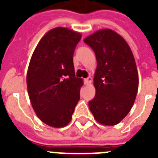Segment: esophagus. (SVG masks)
<instances>
[{
  "label": "esophagus",
  "instance_id": "34e87169",
  "mask_svg": "<svg viewBox=\"0 0 158 158\" xmlns=\"http://www.w3.org/2000/svg\"><path fill=\"white\" fill-rule=\"evenodd\" d=\"M92 82V77H88L87 79H84V84H90Z\"/></svg>",
  "mask_w": 158,
  "mask_h": 158
}]
</instances>
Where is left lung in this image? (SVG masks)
Returning <instances> with one entry per match:
<instances>
[{"mask_svg": "<svg viewBox=\"0 0 158 158\" xmlns=\"http://www.w3.org/2000/svg\"><path fill=\"white\" fill-rule=\"evenodd\" d=\"M96 55L94 85L96 95L89 101L95 120L103 125H117L132 108L139 88L135 57L126 41L105 28L84 38Z\"/></svg>", "mask_w": 158, "mask_h": 158, "instance_id": "1", "label": "left lung"}]
</instances>
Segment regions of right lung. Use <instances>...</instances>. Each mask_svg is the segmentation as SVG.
<instances>
[{
  "label": "right lung",
  "mask_w": 158,
  "mask_h": 158,
  "mask_svg": "<svg viewBox=\"0 0 158 158\" xmlns=\"http://www.w3.org/2000/svg\"><path fill=\"white\" fill-rule=\"evenodd\" d=\"M81 34L67 28L48 31L36 47L27 72V89L36 115L62 128L70 122L83 79L75 77L73 55Z\"/></svg>",
  "instance_id": "obj_1"
}]
</instances>
